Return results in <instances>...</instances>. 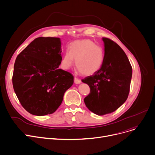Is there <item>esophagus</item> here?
<instances>
[{
	"label": "esophagus",
	"mask_w": 155,
	"mask_h": 155,
	"mask_svg": "<svg viewBox=\"0 0 155 155\" xmlns=\"http://www.w3.org/2000/svg\"><path fill=\"white\" fill-rule=\"evenodd\" d=\"M74 83L76 84H79L81 83V81L76 78H74Z\"/></svg>",
	"instance_id": "34e87169"
}]
</instances>
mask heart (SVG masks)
<instances>
[{
  "instance_id": "1",
  "label": "heart",
  "mask_w": 155,
  "mask_h": 155,
  "mask_svg": "<svg viewBox=\"0 0 155 155\" xmlns=\"http://www.w3.org/2000/svg\"><path fill=\"white\" fill-rule=\"evenodd\" d=\"M82 74H94L101 69L104 61V52L90 39L78 40L72 43L69 50L66 51L61 64L64 69H69L74 63Z\"/></svg>"
}]
</instances>
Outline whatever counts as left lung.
<instances>
[{"label":"left lung","instance_id":"obj_1","mask_svg":"<svg viewBox=\"0 0 155 155\" xmlns=\"http://www.w3.org/2000/svg\"><path fill=\"white\" fill-rule=\"evenodd\" d=\"M102 40L104 54L101 69L82 80L91 89L84 103L89 110L99 116L116 111L126 101L132 77V68L124 51L110 39Z\"/></svg>","mask_w":155,"mask_h":155}]
</instances>
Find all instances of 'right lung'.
I'll list each match as a JSON object with an SVG mask.
<instances>
[{
  "label": "right lung",
  "mask_w": 155,
  "mask_h": 155,
  "mask_svg": "<svg viewBox=\"0 0 155 155\" xmlns=\"http://www.w3.org/2000/svg\"><path fill=\"white\" fill-rule=\"evenodd\" d=\"M62 61L61 39H35L17 56L12 84L23 107L35 116L50 114L61 104L74 83L69 72L59 69Z\"/></svg>",
  "instance_id": "obj_1"
}]
</instances>
